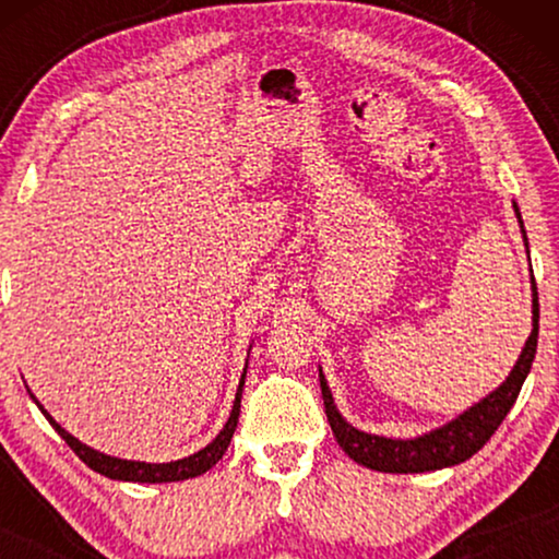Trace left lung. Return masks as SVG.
Segmentation results:
<instances>
[{
    "instance_id": "obj_1",
    "label": "left lung",
    "mask_w": 559,
    "mask_h": 559,
    "mask_svg": "<svg viewBox=\"0 0 559 559\" xmlns=\"http://www.w3.org/2000/svg\"><path fill=\"white\" fill-rule=\"evenodd\" d=\"M516 218L522 224L524 243L530 249V241H526L524 221L522 213H519L514 203ZM532 293H534V328L530 341L519 356L514 371L509 373V379L503 384L486 396L484 402H478L476 407L463 412L461 417L448 423L440 430L430 435H423V438L415 440H389L379 438V435H369L350 427L346 419L341 417V412L335 409L331 389L325 384V377L320 373V389H323V404L328 423H331V430L338 440V445L346 450L348 457H354L356 463L366 465L371 471L381 473H425V471H440L448 468V465H457L468 461L471 455H476L480 448L491 440V435L499 430L503 417L509 415V409L514 407L519 392H522V384L526 373L532 369L534 354H537V335H539V297H537V282H534L532 272Z\"/></svg>"
}]
</instances>
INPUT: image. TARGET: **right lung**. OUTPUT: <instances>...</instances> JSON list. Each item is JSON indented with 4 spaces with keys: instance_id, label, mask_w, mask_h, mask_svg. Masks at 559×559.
I'll return each instance as SVG.
<instances>
[{
    "instance_id": "1",
    "label": "right lung",
    "mask_w": 559,
    "mask_h": 559,
    "mask_svg": "<svg viewBox=\"0 0 559 559\" xmlns=\"http://www.w3.org/2000/svg\"><path fill=\"white\" fill-rule=\"evenodd\" d=\"M243 377H247V369L241 373V381H239V392H236V400H234V409H231V417H228V423L224 425V430L216 435V440L211 442V445H205L203 450H198L195 455H188L182 457V461H175V463H136V461H119V457H111V455H104L98 453V450L83 445L73 438V435H68L63 427H60L56 419H52L48 412H45L40 404L37 407L43 409V415L48 417V423L56 427V432L60 435L68 442V448L73 450L75 455L81 457L83 463L88 465L91 471L102 473L106 478H114V480H132V484H170V480H186V478H195L205 473L209 468H213L221 457H224L228 442L234 438V430H236V423H239V412H241V386H243ZM35 400V396H33ZM37 402V400H35Z\"/></svg>"
}]
</instances>
